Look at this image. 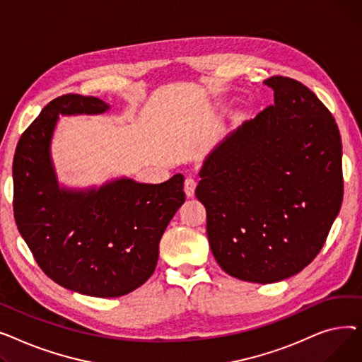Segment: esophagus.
I'll use <instances>...</instances> for the list:
<instances>
[{"instance_id":"1","label":"esophagus","mask_w":362,"mask_h":362,"mask_svg":"<svg viewBox=\"0 0 362 362\" xmlns=\"http://www.w3.org/2000/svg\"><path fill=\"white\" fill-rule=\"evenodd\" d=\"M197 189V180L194 177H186L185 180V194L187 197H194Z\"/></svg>"}]
</instances>
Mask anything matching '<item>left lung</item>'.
I'll return each mask as SVG.
<instances>
[{
  "label": "left lung",
  "instance_id": "8db88e82",
  "mask_svg": "<svg viewBox=\"0 0 362 362\" xmlns=\"http://www.w3.org/2000/svg\"><path fill=\"white\" fill-rule=\"evenodd\" d=\"M274 104L205 158L195 195L220 267L276 283L318 255L344 199L341 141L332 112L300 82L273 76Z\"/></svg>",
  "mask_w": 362,
  "mask_h": 362
}]
</instances>
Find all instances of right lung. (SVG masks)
Here are the masks:
<instances>
[{"label": "right lung", "instance_id": "right-lung-1", "mask_svg": "<svg viewBox=\"0 0 362 362\" xmlns=\"http://www.w3.org/2000/svg\"><path fill=\"white\" fill-rule=\"evenodd\" d=\"M108 110L78 93L52 100L23 132L13 161L14 218L37 265L60 286L97 298L123 296L152 276L161 236L185 202L182 175L158 185L127 177L88 189L59 185L51 158L59 116Z\"/></svg>", "mask_w": 362, "mask_h": 362}]
</instances>
